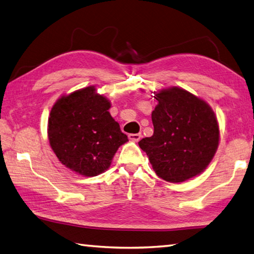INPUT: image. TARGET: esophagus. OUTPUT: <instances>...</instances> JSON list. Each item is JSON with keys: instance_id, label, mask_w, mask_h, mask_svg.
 <instances>
[{"instance_id": "34e87169", "label": "esophagus", "mask_w": 254, "mask_h": 254, "mask_svg": "<svg viewBox=\"0 0 254 254\" xmlns=\"http://www.w3.org/2000/svg\"><path fill=\"white\" fill-rule=\"evenodd\" d=\"M128 138L130 139L131 141L137 142V141H139L140 138H141V133H129Z\"/></svg>"}]
</instances>
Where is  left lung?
Segmentation results:
<instances>
[{
	"label": "left lung",
	"mask_w": 254,
	"mask_h": 254,
	"mask_svg": "<svg viewBox=\"0 0 254 254\" xmlns=\"http://www.w3.org/2000/svg\"><path fill=\"white\" fill-rule=\"evenodd\" d=\"M154 132L138 142L154 172L168 183H184L203 172L219 142L217 118L204 100L179 87L154 92Z\"/></svg>",
	"instance_id": "1"
}]
</instances>
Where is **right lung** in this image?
Wrapping results in <instances>:
<instances>
[{"instance_id":"obj_1","label":"right lung","mask_w":254,"mask_h":254,"mask_svg":"<svg viewBox=\"0 0 254 254\" xmlns=\"http://www.w3.org/2000/svg\"><path fill=\"white\" fill-rule=\"evenodd\" d=\"M110 100L94 86L62 95L50 112L48 137L62 164L82 176L102 174L128 141L110 114Z\"/></svg>"}]
</instances>
